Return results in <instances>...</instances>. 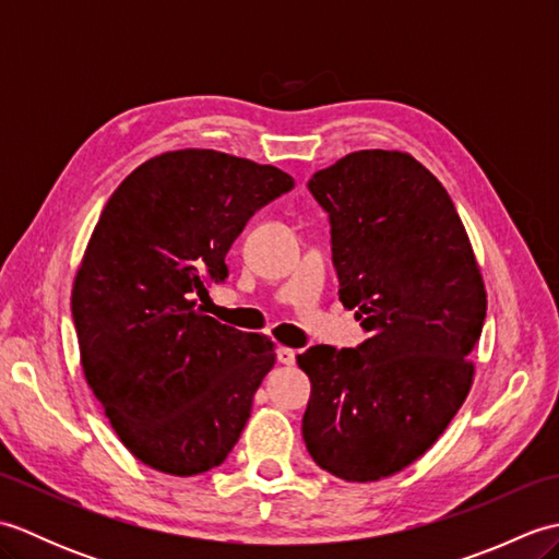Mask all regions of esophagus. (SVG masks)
Masks as SVG:
<instances>
[{
    "mask_svg": "<svg viewBox=\"0 0 559 559\" xmlns=\"http://www.w3.org/2000/svg\"><path fill=\"white\" fill-rule=\"evenodd\" d=\"M276 358H278L281 365H293V362H295V350H293V348H286V346H281V348L276 350Z\"/></svg>",
    "mask_w": 559,
    "mask_h": 559,
    "instance_id": "34e87169",
    "label": "esophagus"
}]
</instances>
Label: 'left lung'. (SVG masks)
<instances>
[{
    "instance_id": "8db88e82",
    "label": "left lung",
    "mask_w": 559,
    "mask_h": 559,
    "mask_svg": "<svg viewBox=\"0 0 559 559\" xmlns=\"http://www.w3.org/2000/svg\"><path fill=\"white\" fill-rule=\"evenodd\" d=\"M329 213L338 298L370 338L298 355L302 439L331 476L372 483L430 449L466 401L488 295L437 177L401 151H355L307 182Z\"/></svg>"
}]
</instances>
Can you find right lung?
Instances as JSON below:
<instances>
[{"label":"right lung","mask_w":559,"mask_h":559,"mask_svg":"<svg viewBox=\"0 0 559 559\" xmlns=\"http://www.w3.org/2000/svg\"><path fill=\"white\" fill-rule=\"evenodd\" d=\"M273 165L211 148L160 153L105 204L71 290L81 367L132 454L170 476L221 466L273 343L201 312L247 221L293 189Z\"/></svg>","instance_id":"obj_1"}]
</instances>
